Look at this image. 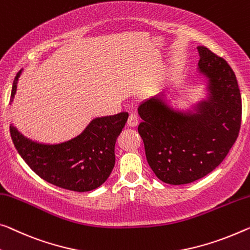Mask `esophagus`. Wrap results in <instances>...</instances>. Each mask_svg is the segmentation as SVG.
<instances>
[{
	"label": "esophagus",
	"mask_w": 250,
	"mask_h": 250,
	"mask_svg": "<svg viewBox=\"0 0 250 250\" xmlns=\"http://www.w3.org/2000/svg\"><path fill=\"white\" fill-rule=\"evenodd\" d=\"M127 125L129 127H136L138 125V117L135 114H130L128 120H127Z\"/></svg>",
	"instance_id": "obj_1"
}]
</instances>
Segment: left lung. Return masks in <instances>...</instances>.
Returning a JSON list of instances; mask_svg holds the SVG:
<instances>
[{
	"label": "left lung",
	"instance_id": "left-lung-1",
	"mask_svg": "<svg viewBox=\"0 0 250 250\" xmlns=\"http://www.w3.org/2000/svg\"><path fill=\"white\" fill-rule=\"evenodd\" d=\"M198 71L207 79V99L176 110L164 93L138 106L143 122L138 133L144 142L148 165L161 181L187 184L213 171L230 151L239 134L241 96L235 72L227 61L198 47Z\"/></svg>",
	"mask_w": 250,
	"mask_h": 250
}]
</instances>
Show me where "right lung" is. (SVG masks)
<instances>
[{
    "label": "right lung",
    "instance_id": "add662e5",
    "mask_svg": "<svg viewBox=\"0 0 250 250\" xmlns=\"http://www.w3.org/2000/svg\"><path fill=\"white\" fill-rule=\"evenodd\" d=\"M11 93L13 101L19 77ZM128 114L96 117L82 134L59 144H43L25 137L12 124L10 133L13 144L30 168L44 181L62 189L86 192L101 187L115 165V143Z\"/></svg>",
    "mask_w": 250,
    "mask_h": 250
}]
</instances>
